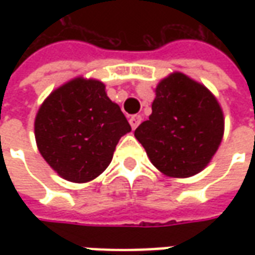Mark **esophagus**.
I'll use <instances>...</instances> for the list:
<instances>
[{"label":"esophagus","mask_w":255,"mask_h":255,"mask_svg":"<svg viewBox=\"0 0 255 255\" xmlns=\"http://www.w3.org/2000/svg\"><path fill=\"white\" fill-rule=\"evenodd\" d=\"M140 123H142V116H140V115H135V116H132L129 119V124H131L132 129H135V128L138 127Z\"/></svg>","instance_id":"1"}]
</instances>
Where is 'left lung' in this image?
<instances>
[{
    "label": "left lung",
    "instance_id": "8db88e82",
    "mask_svg": "<svg viewBox=\"0 0 255 255\" xmlns=\"http://www.w3.org/2000/svg\"><path fill=\"white\" fill-rule=\"evenodd\" d=\"M223 133V111L213 94L175 72L158 83L151 115L135 129V138L158 171L171 177H190L208 165Z\"/></svg>",
    "mask_w": 255,
    "mask_h": 255
}]
</instances>
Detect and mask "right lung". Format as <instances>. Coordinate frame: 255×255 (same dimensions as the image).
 <instances>
[{"label": "right lung", "instance_id": "add662e5", "mask_svg": "<svg viewBox=\"0 0 255 255\" xmlns=\"http://www.w3.org/2000/svg\"><path fill=\"white\" fill-rule=\"evenodd\" d=\"M131 126L112 102L100 80L76 78L54 90L35 117V139L42 157L73 183L100 176Z\"/></svg>", "mask_w": 255, "mask_h": 255}]
</instances>
